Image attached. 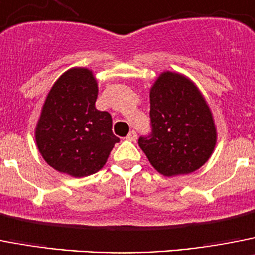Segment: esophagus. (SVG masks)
Here are the masks:
<instances>
[{"instance_id": "obj_1", "label": "esophagus", "mask_w": 255, "mask_h": 255, "mask_svg": "<svg viewBox=\"0 0 255 255\" xmlns=\"http://www.w3.org/2000/svg\"><path fill=\"white\" fill-rule=\"evenodd\" d=\"M126 140H128V141H136L137 140L136 130H130L129 133L127 134V137H126Z\"/></svg>"}]
</instances>
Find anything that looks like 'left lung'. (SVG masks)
Listing matches in <instances>:
<instances>
[{
  "label": "left lung",
  "instance_id": "8db88e82",
  "mask_svg": "<svg viewBox=\"0 0 255 255\" xmlns=\"http://www.w3.org/2000/svg\"><path fill=\"white\" fill-rule=\"evenodd\" d=\"M152 132L138 145L150 164L165 177L189 174L209 160L217 127L205 97L194 82L177 72H163L150 88Z\"/></svg>",
  "mask_w": 255,
  "mask_h": 255
}]
</instances>
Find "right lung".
Listing matches in <instances>:
<instances>
[{"instance_id":"add662e5","label":"right lung","mask_w":255,"mask_h":255,"mask_svg":"<svg viewBox=\"0 0 255 255\" xmlns=\"http://www.w3.org/2000/svg\"><path fill=\"white\" fill-rule=\"evenodd\" d=\"M99 85L88 68H70L59 77L42 106L35 145L50 167L81 178L105 165L119 138L112 115L96 109Z\"/></svg>"}]
</instances>
